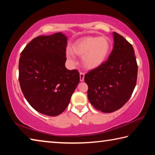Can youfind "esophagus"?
<instances>
[{"label":"esophagus","instance_id":"obj_1","mask_svg":"<svg viewBox=\"0 0 155 155\" xmlns=\"http://www.w3.org/2000/svg\"><path fill=\"white\" fill-rule=\"evenodd\" d=\"M84 77H85V74L83 72H80V81H84Z\"/></svg>","mask_w":155,"mask_h":155}]
</instances>
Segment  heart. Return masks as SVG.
Returning <instances> with one entry per match:
<instances>
[{"label": "heart", "mask_w": 155, "mask_h": 155, "mask_svg": "<svg viewBox=\"0 0 155 155\" xmlns=\"http://www.w3.org/2000/svg\"><path fill=\"white\" fill-rule=\"evenodd\" d=\"M111 48V43L107 37H83L76 40L71 46V52H66V58L72 64L75 59L73 54L82 57L83 66L94 70L104 64Z\"/></svg>", "instance_id": "b5f03b06"}]
</instances>
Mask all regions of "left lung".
<instances>
[{"label": "left lung", "instance_id": "left-lung-1", "mask_svg": "<svg viewBox=\"0 0 155 155\" xmlns=\"http://www.w3.org/2000/svg\"><path fill=\"white\" fill-rule=\"evenodd\" d=\"M114 48L107 61L85 75L87 97L103 113L117 111L129 100L137 83V64L133 46L114 32Z\"/></svg>", "mask_w": 155, "mask_h": 155}]
</instances>
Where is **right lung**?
I'll return each instance as SVG.
<instances>
[{"label": "right lung", "mask_w": 155, "mask_h": 155, "mask_svg": "<svg viewBox=\"0 0 155 155\" xmlns=\"http://www.w3.org/2000/svg\"><path fill=\"white\" fill-rule=\"evenodd\" d=\"M67 40L61 32L38 36L20 54L22 93L34 109L49 116H57L67 108L80 81L77 70L65 66Z\"/></svg>", "instance_id": "add662e5"}]
</instances>
